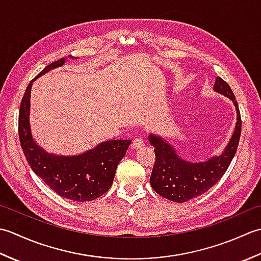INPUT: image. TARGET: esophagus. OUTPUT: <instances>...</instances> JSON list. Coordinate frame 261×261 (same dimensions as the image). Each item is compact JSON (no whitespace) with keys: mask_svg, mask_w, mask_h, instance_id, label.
I'll return each mask as SVG.
<instances>
[{"mask_svg":"<svg viewBox=\"0 0 261 261\" xmlns=\"http://www.w3.org/2000/svg\"><path fill=\"white\" fill-rule=\"evenodd\" d=\"M145 146V141H143V139L141 137H137L135 138L134 140H132V143H131V147L134 149H139L141 147Z\"/></svg>","mask_w":261,"mask_h":261,"instance_id":"34e87169","label":"esophagus"}]
</instances>
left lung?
Returning a JSON list of instances; mask_svg holds the SVG:
<instances>
[{"label": "left lung", "mask_w": 261, "mask_h": 261, "mask_svg": "<svg viewBox=\"0 0 261 261\" xmlns=\"http://www.w3.org/2000/svg\"><path fill=\"white\" fill-rule=\"evenodd\" d=\"M214 91L229 97L234 103L238 114L233 135L221 156L204 163H188L177 156L173 147L162 138L149 136V141L154 147L156 154L150 184L154 192L169 201L184 203L207 192L222 178L237 152L242 124L239 105L228 83L219 76L216 77Z\"/></svg>", "instance_id": "left-lung-1"}]
</instances>
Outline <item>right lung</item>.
<instances>
[{"mask_svg":"<svg viewBox=\"0 0 261 261\" xmlns=\"http://www.w3.org/2000/svg\"><path fill=\"white\" fill-rule=\"evenodd\" d=\"M62 58L48 65L39 76L64 65ZM28 85L20 104L19 138L28 164L37 176L59 196L76 202L93 201L112 186L115 170L125 156L131 140H109L80 156L62 157L49 154L33 141L30 124V93L32 82Z\"/></svg>","mask_w":261,"mask_h":261,"instance_id":"1","label":"right lung"}]
</instances>
